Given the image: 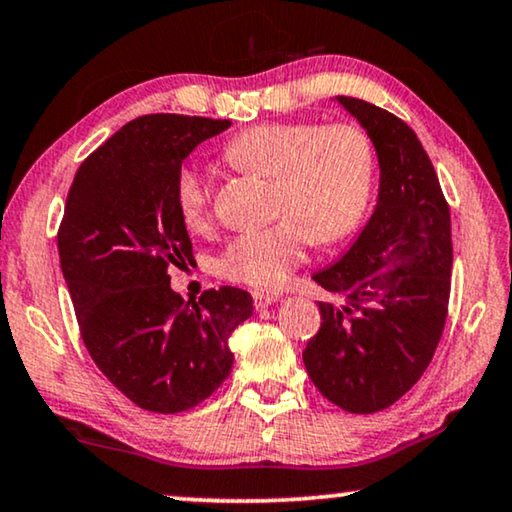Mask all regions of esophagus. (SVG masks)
Returning <instances> with one entry per match:
<instances>
[{
	"label": "esophagus",
	"mask_w": 512,
	"mask_h": 512,
	"mask_svg": "<svg viewBox=\"0 0 512 512\" xmlns=\"http://www.w3.org/2000/svg\"><path fill=\"white\" fill-rule=\"evenodd\" d=\"M252 299H255V306L257 309H267V306L276 304L281 295H276V292H262V290H255L252 292Z\"/></svg>",
	"instance_id": "34e87169"
}]
</instances>
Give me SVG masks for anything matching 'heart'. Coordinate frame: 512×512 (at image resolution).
Masks as SVG:
<instances>
[{"mask_svg": "<svg viewBox=\"0 0 512 512\" xmlns=\"http://www.w3.org/2000/svg\"><path fill=\"white\" fill-rule=\"evenodd\" d=\"M231 166L269 175V227L231 238L215 271L252 288H278L304 260L306 243H332L356 229L370 203L374 149L353 124L318 126L311 121H271L245 128L222 149ZM175 208L187 229L201 231L210 220V182L196 166L175 177Z\"/></svg>", "mask_w": 512, "mask_h": 512, "instance_id": "b5f03b06", "label": "heart"}]
</instances>
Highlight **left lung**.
I'll return each mask as SVG.
<instances>
[{"label":"left lung","instance_id":"1","mask_svg":"<svg viewBox=\"0 0 512 512\" xmlns=\"http://www.w3.org/2000/svg\"><path fill=\"white\" fill-rule=\"evenodd\" d=\"M372 140L379 194L351 248L313 274L342 304L318 302L306 372L353 414L391 407L426 372L442 337L452 278V222L417 133L372 102L335 98Z\"/></svg>","mask_w":512,"mask_h":512}]
</instances>
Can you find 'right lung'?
Instances as JSON below:
<instances>
[{
	"instance_id": "add662e5",
	"label": "right lung",
	"mask_w": 512,
	"mask_h": 512,
	"mask_svg": "<svg viewBox=\"0 0 512 512\" xmlns=\"http://www.w3.org/2000/svg\"><path fill=\"white\" fill-rule=\"evenodd\" d=\"M229 119L147 114L81 163L58 231L60 269L84 344L100 372L142 410L175 414L231 374L229 337L252 297L224 285L185 302L168 267L192 260L175 208V177Z\"/></svg>"
}]
</instances>
